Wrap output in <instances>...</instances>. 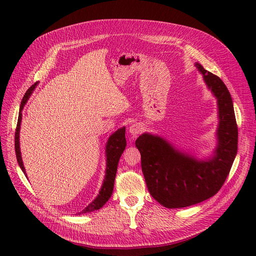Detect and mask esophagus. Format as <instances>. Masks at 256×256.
Here are the masks:
<instances>
[{
    "label": "esophagus",
    "mask_w": 256,
    "mask_h": 256,
    "mask_svg": "<svg viewBox=\"0 0 256 256\" xmlns=\"http://www.w3.org/2000/svg\"><path fill=\"white\" fill-rule=\"evenodd\" d=\"M141 131V128H140V126L138 125V124H132V125H131L130 127H129V132L131 134H138V132H140Z\"/></svg>",
    "instance_id": "esophagus-1"
}]
</instances>
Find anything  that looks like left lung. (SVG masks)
Masks as SVG:
<instances>
[{"label":"left lung","instance_id":"obj_1","mask_svg":"<svg viewBox=\"0 0 256 256\" xmlns=\"http://www.w3.org/2000/svg\"><path fill=\"white\" fill-rule=\"evenodd\" d=\"M196 66L218 104V144L212 157L196 159L150 134H143L136 141L147 189L166 208L187 207L214 196L226 182L237 154L238 128L230 92L218 76L198 63Z\"/></svg>","mask_w":256,"mask_h":256}]
</instances>
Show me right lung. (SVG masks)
<instances>
[{
	"label": "right lung",
	"instance_id": "right-lung-1",
	"mask_svg": "<svg viewBox=\"0 0 256 256\" xmlns=\"http://www.w3.org/2000/svg\"><path fill=\"white\" fill-rule=\"evenodd\" d=\"M36 85H37V82L26 90L24 97H23V99H22L16 132H14V150H16V157H17L19 166L21 168V170L24 174H26V168H24V166H23L21 152H20V143H19V132H20L21 120H22L21 111L23 109V106H24V104H26L28 97L30 96V94H32V92L36 88ZM125 132H126V128L122 127V128H120L118 130H116L112 136H110L109 140H108L106 146V176L104 180L102 187V189H100L99 194L96 196V198L92 200V203H90L86 207H85L82 212H78L79 214L98 210V209L102 208L108 202V200L111 198L113 188H114V180H115V176H116V171H118V161H120V158L122 156V152L125 150V147L127 145Z\"/></svg>",
	"mask_w": 256,
	"mask_h": 256
}]
</instances>
